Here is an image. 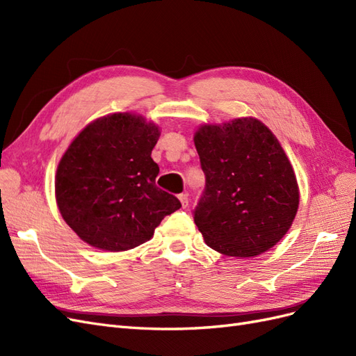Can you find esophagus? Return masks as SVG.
<instances>
[{
    "instance_id": "1",
    "label": "esophagus",
    "mask_w": 356,
    "mask_h": 356,
    "mask_svg": "<svg viewBox=\"0 0 356 356\" xmlns=\"http://www.w3.org/2000/svg\"><path fill=\"white\" fill-rule=\"evenodd\" d=\"M178 199L181 200L182 208H187L188 207V195H186V193H181V195L178 196Z\"/></svg>"
}]
</instances>
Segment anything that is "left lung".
<instances>
[{
  "instance_id": "left-lung-1",
  "label": "left lung",
  "mask_w": 356,
  "mask_h": 356,
  "mask_svg": "<svg viewBox=\"0 0 356 356\" xmlns=\"http://www.w3.org/2000/svg\"><path fill=\"white\" fill-rule=\"evenodd\" d=\"M195 145L207 182L193 218L204 242L229 257L270 250L298 208L294 170L275 135L245 117L200 127Z\"/></svg>"
}]
</instances>
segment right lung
<instances>
[{"mask_svg": "<svg viewBox=\"0 0 356 356\" xmlns=\"http://www.w3.org/2000/svg\"><path fill=\"white\" fill-rule=\"evenodd\" d=\"M159 127L134 114H111L86 126L56 172V202L80 238L104 251H126L152 239L181 202L156 186L152 152Z\"/></svg>", "mask_w": 356, "mask_h": 356, "instance_id": "obj_1", "label": "right lung"}]
</instances>
